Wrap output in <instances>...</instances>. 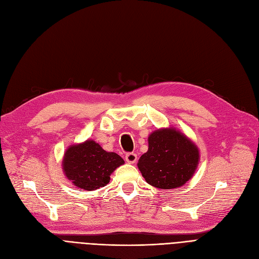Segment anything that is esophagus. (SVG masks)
Masks as SVG:
<instances>
[{
  "instance_id": "1",
  "label": "esophagus",
  "mask_w": 259,
  "mask_h": 259,
  "mask_svg": "<svg viewBox=\"0 0 259 259\" xmlns=\"http://www.w3.org/2000/svg\"><path fill=\"white\" fill-rule=\"evenodd\" d=\"M137 159H138V156L135 153H128L126 155V161L128 163H135L137 161Z\"/></svg>"
}]
</instances>
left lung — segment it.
Instances as JSON below:
<instances>
[{
    "mask_svg": "<svg viewBox=\"0 0 259 259\" xmlns=\"http://www.w3.org/2000/svg\"><path fill=\"white\" fill-rule=\"evenodd\" d=\"M199 157L197 145L185 135L162 128L149 135L148 151L140 157L138 168L149 185L173 189L193 178Z\"/></svg>",
    "mask_w": 259,
    "mask_h": 259,
    "instance_id": "obj_1",
    "label": "left lung"
}]
</instances>
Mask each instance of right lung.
<instances>
[{
	"label": "right lung",
	"mask_w": 259,
	"mask_h": 259,
	"mask_svg": "<svg viewBox=\"0 0 259 259\" xmlns=\"http://www.w3.org/2000/svg\"><path fill=\"white\" fill-rule=\"evenodd\" d=\"M123 163L119 155L108 153L95 141L87 140L66 149L62 169L75 186L90 191L108 184L111 174Z\"/></svg>",
	"instance_id": "obj_1"
}]
</instances>
